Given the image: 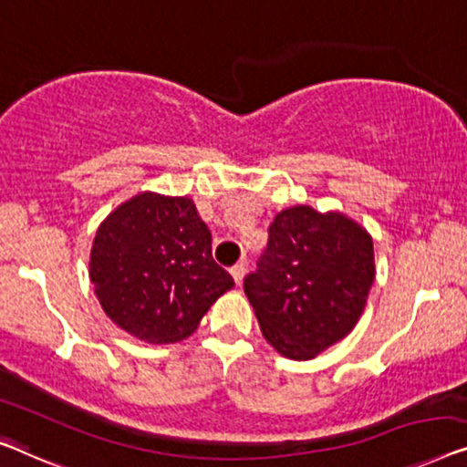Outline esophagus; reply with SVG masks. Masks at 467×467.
I'll return each instance as SVG.
<instances>
[{
  "label": "esophagus",
  "instance_id": "34e87169",
  "mask_svg": "<svg viewBox=\"0 0 467 467\" xmlns=\"http://www.w3.org/2000/svg\"><path fill=\"white\" fill-rule=\"evenodd\" d=\"M229 272H232V278L235 280V284H242V280H244V275H246V263L244 261L235 263Z\"/></svg>",
  "mask_w": 467,
  "mask_h": 467
}]
</instances>
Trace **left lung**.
<instances>
[{"label": "left lung", "mask_w": 467, "mask_h": 467, "mask_svg": "<svg viewBox=\"0 0 467 467\" xmlns=\"http://www.w3.org/2000/svg\"><path fill=\"white\" fill-rule=\"evenodd\" d=\"M375 280L373 238L339 211L284 208L269 225L265 253L244 293L269 346L290 360H312L346 339Z\"/></svg>", "instance_id": "obj_1"}]
</instances>
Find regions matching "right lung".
Listing matches in <instances>:
<instances>
[{
  "instance_id": "right-lung-1",
  "label": "right lung",
  "mask_w": 467,
  "mask_h": 467,
  "mask_svg": "<svg viewBox=\"0 0 467 467\" xmlns=\"http://www.w3.org/2000/svg\"><path fill=\"white\" fill-rule=\"evenodd\" d=\"M211 232L189 195L140 192L107 214L90 250V282L107 317L145 343H177L234 286L213 259Z\"/></svg>"
}]
</instances>
